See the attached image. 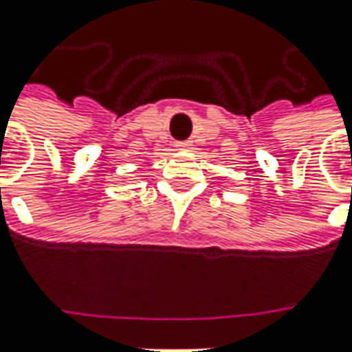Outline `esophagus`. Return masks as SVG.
<instances>
[{
    "label": "esophagus",
    "mask_w": 352,
    "mask_h": 352,
    "mask_svg": "<svg viewBox=\"0 0 352 352\" xmlns=\"http://www.w3.org/2000/svg\"><path fill=\"white\" fill-rule=\"evenodd\" d=\"M177 148H179V151H190V148H192V142L190 141L177 142Z\"/></svg>",
    "instance_id": "obj_1"
}]
</instances>
